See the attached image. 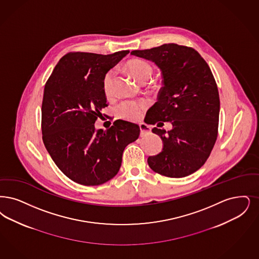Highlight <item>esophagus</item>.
Wrapping results in <instances>:
<instances>
[{"instance_id":"esophagus-1","label":"esophagus","mask_w":259,"mask_h":259,"mask_svg":"<svg viewBox=\"0 0 259 259\" xmlns=\"http://www.w3.org/2000/svg\"><path fill=\"white\" fill-rule=\"evenodd\" d=\"M140 130H141V137L150 134V132H151L150 127L148 125L145 124V123L140 124Z\"/></svg>"}]
</instances>
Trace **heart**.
Segmentation results:
<instances>
[{
    "label": "heart",
    "mask_w": 259,
    "mask_h": 259,
    "mask_svg": "<svg viewBox=\"0 0 259 259\" xmlns=\"http://www.w3.org/2000/svg\"><path fill=\"white\" fill-rule=\"evenodd\" d=\"M126 68L140 83L147 82L153 73L152 65L149 62L140 59L129 61L126 63ZM114 80V70L110 69L104 75L102 83L104 93L108 97L113 94ZM145 107L146 103L144 101H123L116 107V114L128 120H137L141 118Z\"/></svg>",
    "instance_id": "b5f03b06"
}]
</instances>
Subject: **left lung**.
<instances>
[{
    "mask_svg": "<svg viewBox=\"0 0 259 259\" xmlns=\"http://www.w3.org/2000/svg\"><path fill=\"white\" fill-rule=\"evenodd\" d=\"M131 55L154 62L163 78L158 101L150 109L148 124L163 141V150L149 156L148 166L167 177L190 176L204 165L218 137L220 97L210 67L198 53L175 43ZM170 121L169 132L161 130Z\"/></svg>",
    "mask_w": 259,
    "mask_h": 259,
    "instance_id": "1",
    "label": "left lung"
}]
</instances>
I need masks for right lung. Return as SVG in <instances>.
Returning a JSON list of instances; mask_svg holds the SVG:
<instances>
[{"label":"right lung","mask_w":259,"mask_h":259,"mask_svg":"<svg viewBox=\"0 0 259 259\" xmlns=\"http://www.w3.org/2000/svg\"><path fill=\"white\" fill-rule=\"evenodd\" d=\"M129 53H68L44 88L42 140L53 161L74 182L97 186L116 176L125 147L140 135L139 125L114 121L104 131L94 123L107 107L104 75Z\"/></svg>","instance_id":"right-lung-1"}]
</instances>
